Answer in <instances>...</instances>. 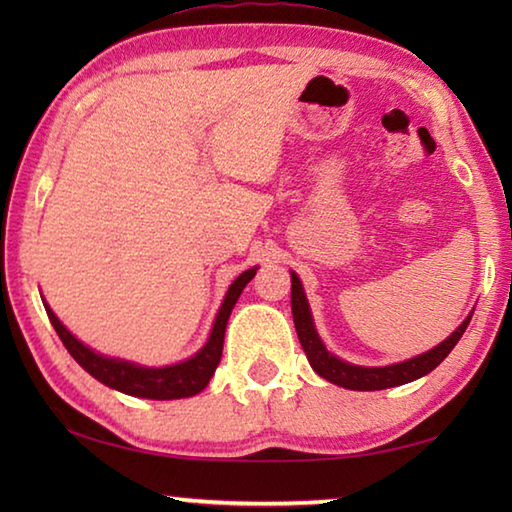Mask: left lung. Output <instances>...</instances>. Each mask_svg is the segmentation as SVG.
Wrapping results in <instances>:
<instances>
[{"mask_svg": "<svg viewBox=\"0 0 512 512\" xmlns=\"http://www.w3.org/2000/svg\"><path fill=\"white\" fill-rule=\"evenodd\" d=\"M291 311H293V323H296V332L302 350H305L309 366L314 368L320 377L332 381L336 386L350 388V391H384V388L402 386L409 381L420 379L424 375L440 366L447 359V354L454 350V345L461 339L463 332L470 325L472 314L458 325L452 334L447 336L443 343H438L436 348L429 352H422L418 357L406 359L400 363H391V366H354L350 361H343L336 354L325 348V343L320 341L316 332L314 316H311L309 300L302 289L300 277L291 271Z\"/></svg>", "mask_w": 512, "mask_h": 512, "instance_id": "8db88e82", "label": "left lung"}]
</instances>
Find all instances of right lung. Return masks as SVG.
I'll list each match as a JSON object with an SVG mask.
<instances>
[{"label":"right lung","mask_w":512,"mask_h":512,"mask_svg":"<svg viewBox=\"0 0 512 512\" xmlns=\"http://www.w3.org/2000/svg\"><path fill=\"white\" fill-rule=\"evenodd\" d=\"M257 273V266L248 268V271L241 273L235 282L228 287V293L219 307V314L214 318L212 332L207 336V341L201 350H198L194 357L185 361L171 363V366H140L135 361H126L119 357H106L97 350H92L83 341L76 339V336L69 332V329L60 323L54 309L47 305L45 309L47 316L54 325L56 334L60 341L72 354L74 361L79 366L90 372V375L106 384L108 388H115L119 393L133 395V397H144V400H180V397H192L203 391V388L210 384L216 366L221 361L223 352V339H225V325H228V318L232 314V307L237 305L241 291L246 289V284L253 280Z\"/></svg>","instance_id":"1"}]
</instances>
